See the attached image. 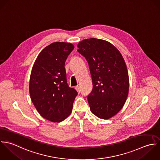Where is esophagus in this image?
I'll return each mask as SVG.
<instances>
[{"label":"esophagus","instance_id":"34e87169","mask_svg":"<svg viewBox=\"0 0 160 160\" xmlns=\"http://www.w3.org/2000/svg\"><path fill=\"white\" fill-rule=\"evenodd\" d=\"M75 88L76 89V90L78 92V93H80V87L79 86H76L75 87Z\"/></svg>","mask_w":160,"mask_h":160}]
</instances>
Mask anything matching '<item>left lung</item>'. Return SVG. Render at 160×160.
Returning <instances> with one entry per match:
<instances>
[{
	"mask_svg": "<svg viewBox=\"0 0 160 160\" xmlns=\"http://www.w3.org/2000/svg\"><path fill=\"white\" fill-rule=\"evenodd\" d=\"M77 51L88 63L93 90L88 95L92 112L108 119L123 107L128 93V68L119 50L109 42L90 38L80 41Z\"/></svg>",
	"mask_w": 160,
	"mask_h": 160,
	"instance_id": "obj_1",
	"label": "left lung"
}]
</instances>
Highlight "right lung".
<instances>
[{"mask_svg":"<svg viewBox=\"0 0 160 160\" xmlns=\"http://www.w3.org/2000/svg\"><path fill=\"white\" fill-rule=\"evenodd\" d=\"M74 46L55 42L46 46L36 58L30 75V95L39 114L54 122L71 113L77 92L68 87L65 62Z\"/></svg>","mask_w":160,"mask_h":160,"instance_id":"right-lung-1","label":"right lung"}]
</instances>
